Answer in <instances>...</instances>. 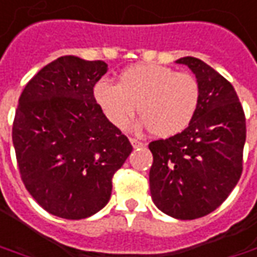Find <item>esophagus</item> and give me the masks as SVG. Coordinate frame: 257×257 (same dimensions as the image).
Returning <instances> with one entry per match:
<instances>
[{"instance_id": "obj_1", "label": "esophagus", "mask_w": 257, "mask_h": 257, "mask_svg": "<svg viewBox=\"0 0 257 257\" xmlns=\"http://www.w3.org/2000/svg\"><path fill=\"white\" fill-rule=\"evenodd\" d=\"M129 141H131V143H132V146H134V148H141V146H143V143L141 142V141L135 139V138H131Z\"/></svg>"}]
</instances>
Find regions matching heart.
I'll return each instance as SVG.
<instances>
[{"instance_id":"b5f03b06","label":"heart","mask_w":257,"mask_h":257,"mask_svg":"<svg viewBox=\"0 0 257 257\" xmlns=\"http://www.w3.org/2000/svg\"><path fill=\"white\" fill-rule=\"evenodd\" d=\"M198 80L186 71L142 63L125 69L118 83L101 78L94 99L115 128H126L136 112L152 135L170 138L187 128L200 104Z\"/></svg>"}]
</instances>
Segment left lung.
<instances>
[{
    "mask_svg": "<svg viewBox=\"0 0 257 257\" xmlns=\"http://www.w3.org/2000/svg\"><path fill=\"white\" fill-rule=\"evenodd\" d=\"M200 84V104L187 128L149 143L151 194L177 219L208 215L231 194L243 170L246 119L232 84L195 57L179 59Z\"/></svg>",
    "mask_w": 257,
    "mask_h": 257,
    "instance_id": "left-lung-1",
    "label": "left lung"
}]
</instances>
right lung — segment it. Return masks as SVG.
<instances>
[{
  "instance_id": "1",
  "label": "right lung",
  "mask_w": 257,
  "mask_h": 257,
  "mask_svg": "<svg viewBox=\"0 0 257 257\" xmlns=\"http://www.w3.org/2000/svg\"><path fill=\"white\" fill-rule=\"evenodd\" d=\"M106 69L102 60L63 56L39 70L19 97L12 125L19 174L52 215L83 219L105 207L115 172L132 152L94 99Z\"/></svg>"
}]
</instances>
